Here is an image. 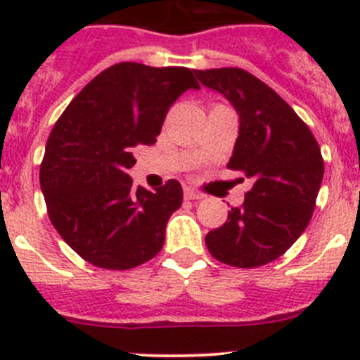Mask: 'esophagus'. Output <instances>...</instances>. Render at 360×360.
Listing matches in <instances>:
<instances>
[{
    "instance_id": "obj_1",
    "label": "esophagus",
    "mask_w": 360,
    "mask_h": 360,
    "mask_svg": "<svg viewBox=\"0 0 360 360\" xmlns=\"http://www.w3.org/2000/svg\"><path fill=\"white\" fill-rule=\"evenodd\" d=\"M184 195H186L187 200H202L203 198L202 193H198V191L193 189V187H186V189H184Z\"/></svg>"
}]
</instances>
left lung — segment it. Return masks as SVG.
Instances as JSON below:
<instances>
[{"mask_svg":"<svg viewBox=\"0 0 360 360\" xmlns=\"http://www.w3.org/2000/svg\"><path fill=\"white\" fill-rule=\"evenodd\" d=\"M240 115V135L227 167L252 178L241 207L205 236L218 262L254 269L274 262L295 243L316 209L324 174L310 128L270 86L241 68L195 70Z\"/></svg>","mask_w":360,"mask_h":360,"instance_id":"obj_1","label":"left lung"}]
</instances>
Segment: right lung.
<instances>
[{"mask_svg": "<svg viewBox=\"0 0 360 360\" xmlns=\"http://www.w3.org/2000/svg\"><path fill=\"white\" fill-rule=\"evenodd\" d=\"M195 70L119 63L77 94L57 119L41 162L39 182L59 236L98 269L128 270L160 252L182 186L167 180L155 193L133 187V149L151 146L167 110L198 90Z\"/></svg>", "mask_w": 360, "mask_h": 360, "instance_id": "add662e5", "label": "right lung"}]
</instances>
